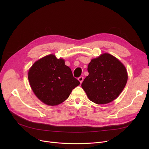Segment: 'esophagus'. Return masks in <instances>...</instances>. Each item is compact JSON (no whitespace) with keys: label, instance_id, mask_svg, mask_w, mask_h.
I'll return each instance as SVG.
<instances>
[{"label":"esophagus","instance_id":"1","mask_svg":"<svg viewBox=\"0 0 149 149\" xmlns=\"http://www.w3.org/2000/svg\"><path fill=\"white\" fill-rule=\"evenodd\" d=\"M83 79H84V78H83V77H79L78 78V80H79V81L81 83L82 82H83Z\"/></svg>","mask_w":149,"mask_h":149}]
</instances>
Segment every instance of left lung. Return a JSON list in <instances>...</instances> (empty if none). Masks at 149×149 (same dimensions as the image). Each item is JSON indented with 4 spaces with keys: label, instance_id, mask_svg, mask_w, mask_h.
I'll use <instances>...</instances> for the list:
<instances>
[{
    "label": "left lung",
    "instance_id": "left-lung-1",
    "mask_svg": "<svg viewBox=\"0 0 149 149\" xmlns=\"http://www.w3.org/2000/svg\"><path fill=\"white\" fill-rule=\"evenodd\" d=\"M89 75L81 87L89 99L98 104L112 102L119 96L127 81V72L122 63L104 53L93 58L88 67Z\"/></svg>",
    "mask_w": 149,
    "mask_h": 149
}]
</instances>
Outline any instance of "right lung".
<instances>
[{
	"label": "right lung",
	"instance_id": "right-lung-1",
	"mask_svg": "<svg viewBox=\"0 0 149 149\" xmlns=\"http://www.w3.org/2000/svg\"><path fill=\"white\" fill-rule=\"evenodd\" d=\"M28 80L36 97L49 106L63 102L80 83L65 65V60L53 54L34 63L28 71Z\"/></svg>",
	"mask_w": 149,
	"mask_h": 149
}]
</instances>
